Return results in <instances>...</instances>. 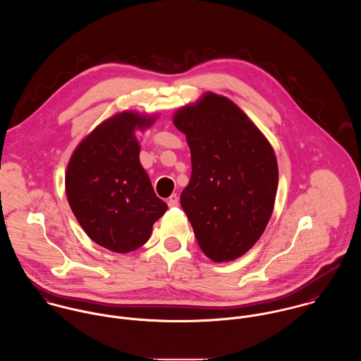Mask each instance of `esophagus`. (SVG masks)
<instances>
[{"label":"esophagus","instance_id":"esophagus-1","mask_svg":"<svg viewBox=\"0 0 361 361\" xmlns=\"http://www.w3.org/2000/svg\"><path fill=\"white\" fill-rule=\"evenodd\" d=\"M178 203H179V199H178V196H176V195L169 196V199H168V206L176 207L178 206Z\"/></svg>","mask_w":361,"mask_h":361}]
</instances>
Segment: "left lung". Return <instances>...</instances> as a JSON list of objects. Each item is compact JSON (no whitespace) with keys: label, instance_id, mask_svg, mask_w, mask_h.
<instances>
[{"label":"left lung","instance_id":"1","mask_svg":"<svg viewBox=\"0 0 361 361\" xmlns=\"http://www.w3.org/2000/svg\"><path fill=\"white\" fill-rule=\"evenodd\" d=\"M186 136L192 176L180 195L207 257L228 262L247 253L272 215L278 164L272 146L229 99L206 93L173 114Z\"/></svg>","mask_w":361,"mask_h":361}]
</instances>
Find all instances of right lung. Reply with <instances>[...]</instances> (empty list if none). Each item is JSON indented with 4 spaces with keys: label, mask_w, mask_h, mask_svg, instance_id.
<instances>
[{
    "label": "right lung",
    "mask_w": 361,
    "mask_h": 361,
    "mask_svg": "<svg viewBox=\"0 0 361 361\" xmlns=\"http://www.w3.org/2000/svg\"><path fill=\"white\" fill-rule=\"evenodd\" d=\"M155 119L135 111L115 114L79 143L68 162L65 190L73 215L93 242L115 253L142 247L168 208L139 159L136 130Z\"/></svg>",
    "instance_id": "1"
}]
</instances>
